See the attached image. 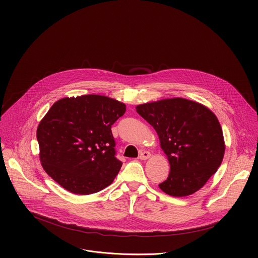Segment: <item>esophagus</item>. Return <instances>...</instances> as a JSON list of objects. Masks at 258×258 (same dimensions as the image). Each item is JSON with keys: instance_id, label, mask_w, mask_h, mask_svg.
Masks as SVG:
<instances>
[{"instance_id": "obj_1", "label": "esophagus", "mask_w": 258, "mask_h": 258, "mask_svg": "<svg viewBox=\"0 0 258 258\" xmlns=\"http://www.w3.org/2000/svg\"><path fill=\"white\" fill-rule=\"evenodd\" d=\"M150 157H151L150 152L144 151V152H141V154H140V156H139V159H141V160H147V159L150 158Z\"/></svg>"}]
</instances>
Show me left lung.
Here are the masks:
<instances>
[{
    "mask_svg": "<svg viewBox=\"0 0 258 258\" xmlns=\"http://www.w3.org/2000/svg\"><path fill=\"white\" fill-rule=\"evenodd\" d=\"M156 131L170 171L159 188L173 197L200 190L223 161L222 126L206 106L183 98L163 99L136 107Z\"/></svg>",
    "mask_w": 258,
    "mask_h": 258,
    "instance_id": "obj_1",
    "label": "left lung"
}]
</instances>
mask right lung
Instances as JSON below:
<instances>
[{
	"label": "right lung",
	"instance_id": "right-lung-1",
	"mask_svg": "<svg viewBox=\"0 0 258 258\" xmlns=\"http://www.w3.org/2000/svg\"><path fill=\"white\" fill-rule=\"evenodd\" d=\"M124 112L125 104L100 95L55 102L36 130L45 171L77 195L108 187L122 165L115 157L111 125Z\"/></svg>",
	"mask_w": 258,
	"mask_h": 258
}]
</instances>
